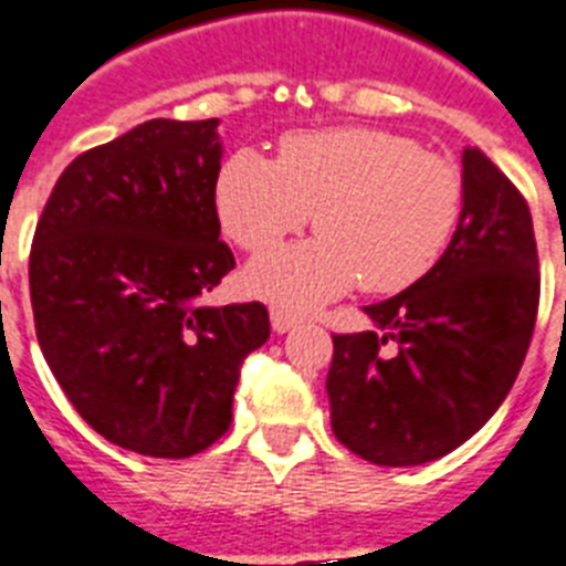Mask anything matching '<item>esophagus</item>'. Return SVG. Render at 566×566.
I'll return each mask as SVG.
<instances>
[{
    "mask_svg": "<svg viewBox=\"0 0 566 566\" xmlns=\"http://www.w3.org/2000/svg\"><path fill=\"white\" fill-rule=\"evenodd\" d=\"M270 322H273L275 334H287V331H293V327L298 325V319L293 316V313L279 311V307H275V311H270Z\"/></svg>",
    "mask_w": 566,
    "mask_h": 566,
    "instance_id": "obj_1",
    "label": "esophagus"
}]
</instances>
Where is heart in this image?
I'll return each instance as SVG.
<instances>
[{
    "label": "heart",
    "instance_id": "1",
    "mask_svg": "<svg viewBox=\"0 0 566 566\" xmlns=\"http://www.w3.org/2000/svg\"><path fill=\"white\" fill-rule=\"evenodd\" d=\"M216 210L250 253L311 221L313 241L282 247L244 270L247 291L287 313L348 293H397L420 282L452 241L463 175L417 140L368 126L296 132L279 158L235 151L216 184Z\"/></svg>",
    "mask_w": 566,
    "mask_h": 566
}]
</instances>
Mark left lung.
<instances>
[{"instance_id":"obj_1","label":"left lung","mask_w":566,"mask_h":566,"mask_svg":"<svg viewBox=\"0 0 566 566\" xmlns=\"http://www.w3.org/2000/svg\"><path fill=\"white\" fill-rule=\"evenodd\" d=\"M538 293L524 195L467 146L463 212L446 253L420 282L365 307L371 331L334 336L327 400L336 440L377 467L454 452L506 400L533 339Z\"/></svg>"}]
</instances>
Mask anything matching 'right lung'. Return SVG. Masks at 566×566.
<instances>
[{"label":"right lung","mask_w":566,"mask_h":566,"mask_svg":"<svg viewBox=\"0 0 566 566\" xmlns=\"http://www.w3.org/2000/svg\"><path fill=\"white\" fill-rule=\"evenodd\" d=\"M221 155L218 117L140 123L65 166L33 232L42 356L97 434L146 458L216 443L244 356L270 336L261 302L201 305L235 268Z\"/></svg>","instance_id":"add662e5"}]
</instances>
